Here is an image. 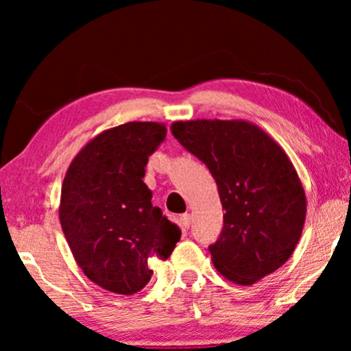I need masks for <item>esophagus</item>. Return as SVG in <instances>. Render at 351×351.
<instances>
[{"label": "esophagus", "instance_id": "34e87169", "mask_svg": "<svg viewBox=\"0 0 351 351\" xmlns=\"http://www.w3.org/2000/svg\"><path fill=\"white\" fill-rule=\"evenodd\" d=\"M191 222H193V217H191V214H182L180 215V225L184 227L185 230L190 228Z\"/></svg>", "mask_w": 351, "mask_h": 351}]
</instances>
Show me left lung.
I'll return each mask as SVG.
<instances>
[{
    "label": "left lung",
    "mask_w": 351,
    "mask_h": 351,
    "mask_svg": "<svg viewBox=\"0 0 351 351\" xmlns=\"http://www.w3.org/2000/svg\"><path fill=\"white\" fill-rule=\"evenodd\" d=\"M171 132L217 184L223 228L209 251L220 275L251 286L285 265L306 215L305 190L286 152L246 119L176 121Z\"/></svg>",
    "instance_id": "8db88e82"
}]
</instances>
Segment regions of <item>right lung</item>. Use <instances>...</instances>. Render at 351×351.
I'll return each mask as SVG.
<instances>
[{
    "label": "right lung",
    "mask_w": 351,
    "mask_h": 351,
    "mask_svg": "<svg viewBox=\"0 0 351 351\" xmlns=\"http://www.w3.org/2000/svg\"><path fill=\"white\" fill-rule=\"evenodd\" d=\"M165 137L155 121L107 129L81 148L62 184L59 219L70 251L90 281L114 294L143 289L153 275L148 258H167L180 239L142 180Z\"/></svg>",
    "instance_id": "add662e5"
}]
</instances>
